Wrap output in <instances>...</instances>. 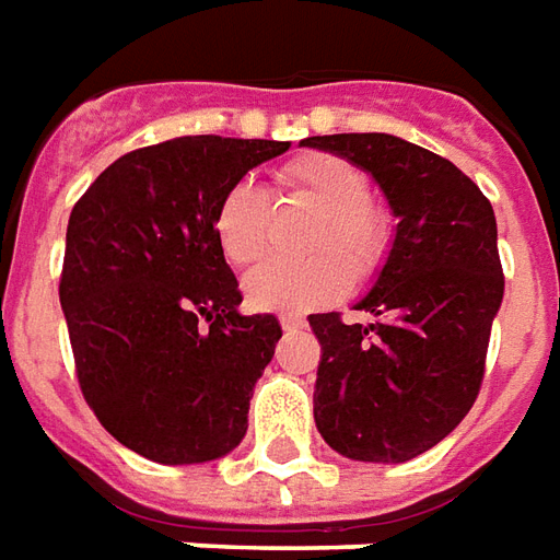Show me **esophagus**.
<instances>
[{
  "instance_id": "1",
  "label": "esophagus",
  "mask_w": 560,
  "mask_h": 560,
  "mask_svg": "<svg viewBox=\"0 0 560 560\" xmlns=\"http://www.w3.org/2000/svg\"><path fill=\"white\" fill-rule=\"evenodd\" d=\"M280 326L287 331H299L304 329V319L299 317V314H283V317H280Z\"/></svg>"
}]
</instances>
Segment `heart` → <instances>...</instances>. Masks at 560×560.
I'll list each match as a JSON object with an SVG mask.
<instances>
[{"mask_svg":"<svg viewBox=\"0 0 560 560\" xmlns=\"http://www.w3.org/2000/svg\"><path fill=\"white\" fill-rule=\"evenodd\" d=\"M277 198L317 207L304 234L307 258H280L246 273L243 292L256 311H314L338 302L360 280H372L390 261L396 225L390 210L372 198L369 173L350 158L307 152L273 173ZM213 237L234 268L268 256L273 241L271 200L249 179L231 183L213 207Z\"/></svg>","mask_w":560,"mask_h":560,"instance_id":"1","label":"heart"}]
</instances>
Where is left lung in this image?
Masks as SVG:
<instances>
[{
	"label": "left lung",
	"instance_id": "1",
	"mask_svg": "<svg viewBox=\"0 0 560 560\" xmlns=\"http://www.w3.org/2000/svg\"><path fill=\"white\" fill-rule=\"evenodd\" d=\"M369 170L399 215L390 261L357 311L311 314L319 341L314 420L338 454L405 464L466 418L503 302L491 200L448 158L390 133L307 137Z\"/></svg>",
	"mask_w": 560,
	"mask_h": 560
}]
</instances>
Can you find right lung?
Returning <instances> with one entry per match:
<instances>
[{
	"mask_svg": "<svg viewBox=\"0 0 560 560\" xmlns=\"http://www.w3.org/2000/svg\"><path fill=\"white\" fill-rule=\"evenodd\" d=\"M287 149L229 137L133 149L69 213L60 304L81 396L155 464L215 460L246 435L253 387L283 329L273 314H237L213 207Z\"/></svg>",
	"mask_w": 560,
	"mask_h": 560,
	"instance_id": "add662e5",
	"label": "right lung"
}]
</instances>
